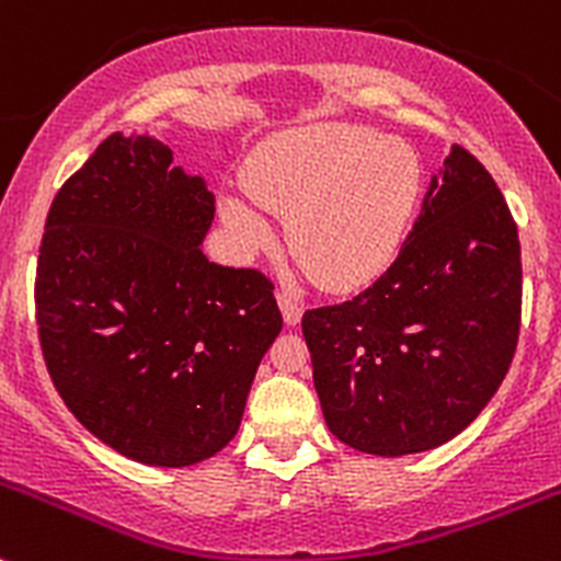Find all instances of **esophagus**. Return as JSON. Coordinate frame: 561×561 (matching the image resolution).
<instances>
[{
    "mask_svg": "<svg viewBox=\"0 0 561 561\" xmlns=\"http://www.w3.org/2000/svg\"><path fill=\"white\" fill-rule=\"evenodd\" d=\"M276 301H279V309H282V314H285L287 325H296L298 320H301L304 304H301V298L296 296V293L279 290V293H276Z\"/></svg>",
    "mask_w": 561,
    "mask_h": 561,
    "instance_id": "obj_1",
    "label": "esophagus"
}]
</instances>
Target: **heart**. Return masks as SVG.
Returning a JSON list of instances; mask_svg holds the SVG:
<instances>
[{
    "label": "heart",
    "mask_w": 561,
    "mask_h": 561,
    "mask_svg": "<svg viewBox=\"0 0 561 561\" xmlns=\"http://www.w3.org/2000/svg\"><path fill=\"white\" fill-rule=\"evenodd\" d=\"M243 186L252 203L221 199V219L243 252L274 247L265 209L290 219L293 254L320 287L351 290L394 260L422 175L416 153L400 139L362 125L318 123L260 145Z\"/></svg>",
    "instance_id": "heart-1"
}]
</instances>
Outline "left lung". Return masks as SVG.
Returning a JSON list of instances; mask_svg holds the SVG:
<instances>
[{
	"label": "left lung",
	"instance_id": "1",
	"mask_svg": "<svg viewBox=\"0 0 561 561\" xmlns=\"http://www.w3.org/2000/svg\"><path fill=\"white\" fill-rule=\"evenodd\" d=\"M520 296L518 225L455 145L394 263L351 301L304 312L329 431L383 458L458 436L513 364Z\"/></svg>",
	"mask_w": 561,
	"mask_h": 561
}]
</instances>
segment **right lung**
<instances>
[{
  "mask_svg": "<svg viewBox=\"0 0 561 561\" xmlns=\"http://www.w3.org/2000/svg\"><path fill=\"white\" fill-rule=\"evenodd\" d=\"M216 199L150 136H106L46 216L35 318L81 425L148 466L210 458L282 331L274 282L203 254Z\"/></svg>",
  "mask_w": 561,
  "mask_h": 561,
  "instance_id": "right-lung-1",
  "label": "right lung"
}]
</instances>
